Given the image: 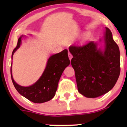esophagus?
Segmentation results:
<instances>
[{
	"label": "esophagus",
	"instance_id": "34e87169",
	"mask_svg": "<svg viewBox=\"0 0 127 127\" xmlns=\"http://www.w3.org/2000/svg\"><path fill=\"white\" fill-rule=\"evenodd\" d=\"M68 56H69V58L70 60H71V59L72 58V54L70 52H69L68 53Z\"/></svg>",
	"mask_w": 127,
	"mask_h": 127
}]
</instances>
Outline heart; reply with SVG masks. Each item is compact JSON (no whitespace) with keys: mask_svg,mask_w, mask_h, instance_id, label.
<instances>
[{"mask_svg":"<svg viewBox=\"0 0 127 127\" xmlns=\"http://www.w3.org/2000/svg\"><path fill=\"white\" fill-rule=\"evenodd\" d=\"M88 39V35H84V37H82V40L83 41H86Z\"/></svg>","mask_w":127,"mask_h":127,"instance_id":"b5f03b06","label":"heart"}]
</instances>
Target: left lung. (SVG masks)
Listing matches in <instances>:
<instances>
[{
    "label": "left lung",
    "instance_id": "obj_1",
    "mask_svg": "<svg viewBox=\"0 0 127 127\" xmlns=\"http://www.w3.org/2000/svg\"><path fill=\"white\" fill-rule=\"evenodd\" d=\"M103 51L90 41L84 45L70 46L71 63L75 71L78 91L87 98H96L111 90L120 72V51L106 28Z\"/></svg>",
    "mask_w": 127,
    "mask_h": 127
}]
</instances>
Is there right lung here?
I'll return each mask as SVG.
<instances>
[{
    "label": "right lung",
    "instance_id": "add662e5",
    "mask_svg": "<svg viewBox=\"0 0 127 127\" xmlns=\"http://www.w3.org/2000/svg\"><path fill=\"white\" fill-rule=\"evenodd\" d=\"M22 37L23 35L18 40L17 45L12 52V56L20 47ZM69 64L67 49L51 56L42 76L35 84L29 87H22L15 82L13 79L11 66L10 71L12 82L18 93L29 101L35 103H45L55 96L61 74Z\"/></svg>",
    "mask_w": 127,
    "mask_h": 127
}]
</instances>
